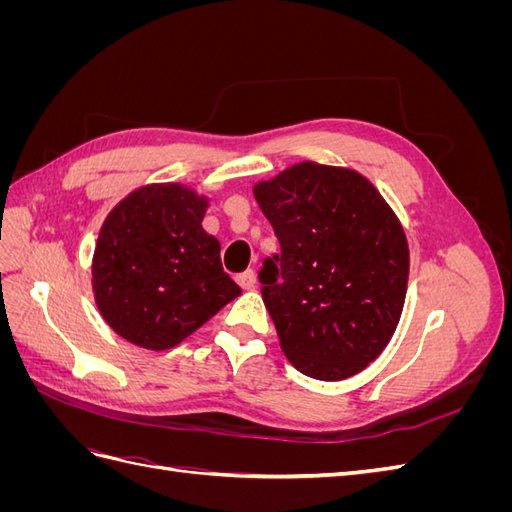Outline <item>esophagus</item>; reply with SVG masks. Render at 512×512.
Masks as SVG:
<instances>
[{
  "label": "esophagus",
  "mask_w": 512,
  "mask_h": 512,
  "mask_svg": "<svg viewBox=\"0 0 512 512\" xmlns=\"http://www.w3.org/2000/svg\"><path fill=\"white\" fill-rule=\"evenodd\" d=\"M237 284L243 288V290H252L256 286V273L252 269H247L243 273L237 275Z\"/></svg>",
  "instance_id": "obj_1"
}]
</instances>
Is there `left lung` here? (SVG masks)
Here are the masks:
<instances>
[{
	"label": "left lung",
	"instance_id": "8db88e82",
	"mask_svg": "<svg viewBox=\"0 0 512 512\" xmlns=\"http://www.w3.org/2000/svg\"><path fill=\"white\" fill-rule=\"evenodd\" d=\"M280 241L262 262V301L301 374L344 380L391 342L404 309L406 232L374 183L350 168L299 162L254 185Z\"/></svg>",
	"mask_w": 512,
	"mask_h": 512
}]
</instances>
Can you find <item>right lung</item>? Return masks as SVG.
Returning <instances> with one entry per match:
<instances>
[{"label":"right lung","instance_id":"right-lung-1","mask_svg":"<svg viewBox=\"0 0 512 512\" xmlns=\"http://www.w3.org/2000/svg\"><path fill=\"white\" fill-rule=\"evenodd\" d=\"M207 207L181 183H151L106 215L91 284L102 318L130 344L173 348L241 294L200 224Z\"/></svg>","mask_w":512,"mask_h":512}]
</instances>
